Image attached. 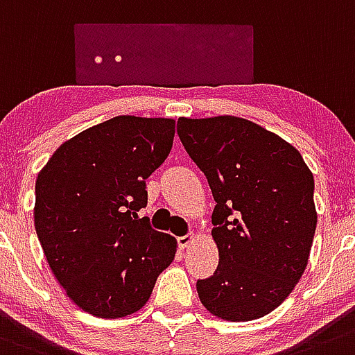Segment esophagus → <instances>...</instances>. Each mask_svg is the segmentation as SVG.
I'll return each instance as SVG.
<instances>
[{
  "label": "esophagus",
  "mask_w": 355,
  "mask_h": 355,
  "mask_svg": "<svg viewBox=\"0 0 355 355\" xmlns=\"http://www.w3.org/2000/svg\"><path fill=\"white\" fill-rule=\"evenodd\" d=\"M178 248L180 249H189L191 245L194 244V241H196V235L194 233H187V235H184V237H178Z\"/></svg>",
  "instance_id": "1"
}]
</instances>
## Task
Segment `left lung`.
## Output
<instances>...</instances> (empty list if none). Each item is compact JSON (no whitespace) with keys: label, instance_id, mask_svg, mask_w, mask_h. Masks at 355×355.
I'll return each instance as SVG.
<instances>
[{"label":"left lung","instance_id":"1","mask_svg":"<svg viewBox=\"0 0 355 355\" xmlns=\"http://www.w3.org/2000/svg\"><path fill=\"white\" fill-rule=\"evenodd\" d=\"M178 136L216 201L219 265L198 279L201 304L230 322L269 315L308 265L317 228L311 170L295 146L241 116H182Z\"/></svg>","mask_w":355,"mask_h":355}]
</instances>
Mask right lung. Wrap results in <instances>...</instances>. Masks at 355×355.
<instances>
[{
	"label": "right lung",
	"instance_id": "1",
	"mask_svg": "<svg viewBox=\"0 0 355 355\" xmlns=\"http://www.w3.org/2000/svg\"><path fill=\"white\" fill-rule=\"evenodd\" d=\"M173 118L122 114L67 139L35 184V230L54 277L83 311L141 309L177 239L150 228L145 180L170 154Z\"/></svg>",
	"mask_w": 355,
	"mask_h": 355
}]
</instances>
